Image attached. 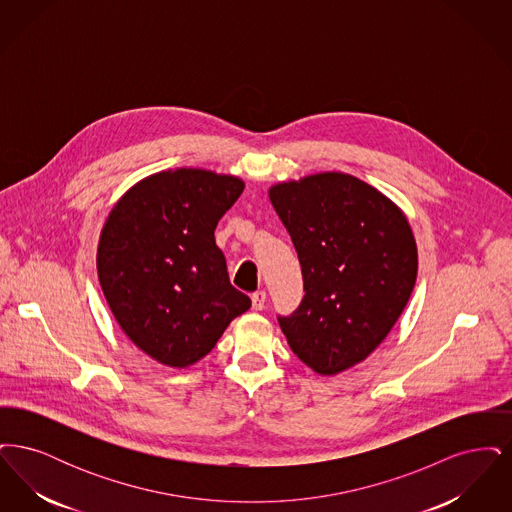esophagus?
I'll list each match as a JSON object with an SVG mask.
<instances>
[{
  "label": "esophagus",
  "instance_id": "34e87169",
  "mask_svg": "<svg viewBox=\"0 0 512 512\" xmlns=\"http://www.w3.org/2000/svg\"><path fill=\"white\" fill-rule=\"evenodd\" d=\"M251 303H253V309L255 311H263L265 309V303H267V292H255L251 295Z\"/></svg>",
  "mask_w": 512,
  "mask_h": 512
}]
</instances>
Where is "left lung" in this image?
I'll list each match as a JSON object with an SVG mask.
<instances>
[{
	"label": "left lung",
	"instance_id": "8db88e82",
	"mask_svg": "<svg viewBox=\"0 0 512 512\" xmlns=\"http://www.w3.org/2000/svg\"><path fill=\"white\" fill-rule=\"evenodd\" d=\"M270 203L290 232L305 295L278 317L293 353L332 376L386 340L413 293L418 253L403 211L343 172L274 184Z\"/></svg>",
	"mask_w": 512,
	"mask_h": 512
}]
</instances>
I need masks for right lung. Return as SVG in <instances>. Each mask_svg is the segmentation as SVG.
<instances>
[{"instance_id":"1","label":"right lung","mask_w":512,"mask_h":512,"mask_svg":"<svg viewBox=\"0 0 512 512\" xmlns=\"http://www.w3.org/2000/svg\"><path fill=\"white\" fill-rule=\"evenodd\" d=\"M244 180L205 169L151 174L111 209L98 245L103 295L122 332L151 359H203L251 299L230 284L215 242Z\"/></svg>"}]
</instances>
